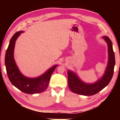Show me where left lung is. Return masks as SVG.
I'll return each mask as SVG.
<instances>
[{
  "instance_id": "obj_1",
  "label": "left lung",
  "mask_w": 120,
  "mask_h": 120,
  "mask_svg": "<svg viewBox=\"0 0 120 120\" xmlns=\"http://www.w3.org/2000/svg\"><path fill=\"white\" fill-rule=\"evenodd\" d=\"M108 45V62L106 70L101 78L93 83H87L83 82L76 74L71 70L68 71V82L70 90L73 92L83 96H92L105 87L110 82L114 74L115 64V54L112 44L108 37H103Z\"/></svg>"
}]
</instances>
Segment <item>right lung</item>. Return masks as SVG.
Returning a JSON list of instances; mask_svg holds the SVG:
<instances>
[{
	"label": "right lung",
	"mask_w": 120,
	"mask_h": 120,
	"mask_svg": "<svg viewBox=\"0 0 120 120\" xmlns=\"http://www.w3.org/2000/svg\"><path fill=\"white\" fill-rule=\"evenodd\" d=\"M23 31L16 32L10 41L5 57L8 76L11 83L16 88L28 94H34L44 92L48 87L51 76L57 65H54L41 76L29 78L24 76L19 71L15 61L14 52L15 45L17 38Z\"/></svg>",
	"instance_id": "1"
}]
</instances>
